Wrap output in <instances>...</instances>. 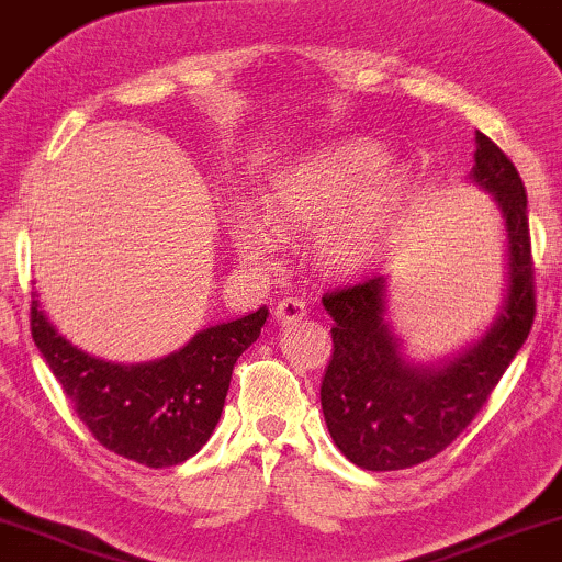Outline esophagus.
<instances>
[{"mask_svg": "<svg viewBox=\"0 0 562 562\" xmlns=\"http://www.w3.org/2000/svg\"><path fill=\"white\" fill-rule=\"evenodd\" d=\"M306 316V303L301 299H282L274 306V319L280 324H290V322H299Z\"/></svg>", "mask_w": 562, "mask_h": 562, "instance_id": "34e87169", "label": "esophagus"}]
</instances>
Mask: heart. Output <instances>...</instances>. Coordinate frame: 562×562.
Returning a JSON list of instances; mask_svg holds the SVG:
<instances>
[{"instance_id":"obj_1","label":"heart","mask_w":562,"mask_h":562,"mask_svg":"<svg viewBox=\"0 0 562 562\" xmlns=\"http://www.w3.org/2000/svg\"><path fill=\"white\" fill-rule=\"evenodd\" d=\"M387 151L371 140H340L288 165L263 195V220L238 212L233 243L243 261H267L277 240L333 222L319 238V256L335 272H358L380 259L405 204L408 180L384 170Z\"/></svg>"}]
</instances>
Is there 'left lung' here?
Wrapping results in <instances>:
<instances>
[{
	"label": "left lung",
	"instance_id": "obj_1",
	"mask_svg": "<svg viewBox=\"0 0 562 562\" xmlns=\"http://www.w3.org/2000/svg\"><path fill=\"white\" fill-rule=\"evenodd\" d=\"M471 178L495 195L508 233V290L482 340L439 367H416L384 319V277L322 299L335 319V348L322 380L324 422L342 456L367 471L411 469L448 448L484 408L531 333L537 301L524 180L484 133H476Z\"/></svg>",
	"mask_w": 562,
	"mask_h": 562
}]
</instances>
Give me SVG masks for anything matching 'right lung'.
I'll use <instances>...</instances> for the list:
<instances>
[{
    "mask_svg": "<svg viewBox=\"0 0 562 562\" xmlns=\"http://www.w3.org/2000/svg\"><path fill=\"white\" fill-rule=\"evenodd\" d=\"M269 308L201 329L188 346L148 363H110L67 342L31 301V335L88 431L106 450L148 469L195 456L220 422L229 376L261 335Z\"/></svg>",
    "mask_w": 562,
    "mask_h": 562,
    "instance_id": "add662e5",
    "label": "right lung"
}]
</instances>
